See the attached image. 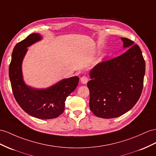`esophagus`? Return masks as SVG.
<instances>
[{"label": "esophagus", "instance_id": "obj_1", "mask_svg": "<svg viewBox=\"0 0 156 156\" xmlns=\"http://www.w3.org/2000/svg\"><path fill=\"white\" fill-rule=\"evenodd\" d=\"M80 81L82 83H83V84H86V83L87 82V81H88V79H87V78L86 76H82L80 78Z\"/></svg>", "mask_w": 156, "mask_h": 156}]
</instances>
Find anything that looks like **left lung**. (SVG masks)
Returning a JSON list of instances; mask_svg holds the SVG:
<instances>
[{
	"label": "left lung",
	"mask_w": 156,
	"mask_h": 156,
	"mask_svg": "<svg viewBox=\"0 0 156 156\" xmlns=\"http://www.w3.org/2000/svg\"><path fill=\"white\" fill-rule=\"evenodd\" d=\"M127 50L118 57L95 65L90 73V108L98 117H118L130 110L140 97L145 61L140 48L121 37Z\"/></svg>",
	"instance_id": "1"
}]
</instances>
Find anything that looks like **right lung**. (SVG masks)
<instances>
[{"mask_svg":"<svg viewBox=\"0 0 156 156\" xmlns=\"http://www.w3.org/2000/svg\"><path fill=\"white\" fill-rule=\"evenodd\" d=\"M41 39L39 34H31L16 45L9 66V78L14 96L21 108L35 118L51 119L63 113L66 99L76 88L79 78L63 79L45 89H35L26 84L22 71L23 59L27 47Z\"/></svg>","mask_w":156,"mask_h":156,"instance_id":"add662e5","label":"right lung"}]
</instances>
